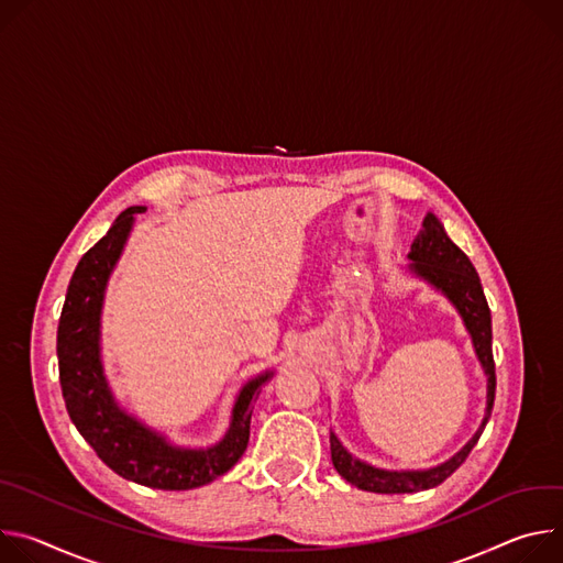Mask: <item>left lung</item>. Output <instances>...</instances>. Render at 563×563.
I'll return each instance as SVG.
<instances>
[{
	"label": "left lung",
	"mask_w": 563,
	"mask_h": 563,
	"mask_svg": "<svg viewBox=\"0 0 563 563\" xmlns=\"http://www.w3.org/2000/svg\"><path fill=\"white\" fill-rule=\"evenodd\" d=\"M407 260H409L407 273L424 282L427 286H431L435 292H441L456 308L459 318L463 320V327L472 340L476 360L485 373V383H487L485 413L478 429L472 433V439L454 456L427 470H385V467L371 465L353 456L331 429V459L338 474L346 478L351 485H355L357 489L378 492V494L422 492V489L441 485L448 476H452L478 443L492 413L494 389H496L494 357H492V316H489V306H487L481 279L470 257L448 236L445 225L433 212H427V217L422 219V230L413 239Z\"/></svg>",
	"instance_id": "1"
}]
</instances>
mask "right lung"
Listing matches in <instances>:
<instances>
[{"label": "right lung", "mask_w": 563, "mask_h": 563, "mask_svg": "<svg viewBox=\"0 0 563 563\" xmlns=\"http://www.w3.org/2000/svg\"><path fill=\"white\" fill-rule=\"evenodd\" d=\"M141 212H145L143 206L124 210L76 266L57 327L59 385L82 439L115 474L154 489H192L212 483L243 456L253 402L275 371H262L239 389L230 424L210 448L176 445L167 433L115 400L102 364V306L109 277Z\"/></svg>", "instance_id": "add662e5"}]
</instances>
